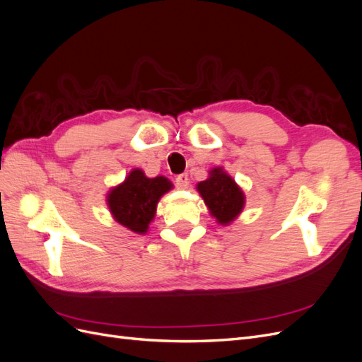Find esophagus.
Here are the masks:
<instances>
[{
  "instance_id": "esophagus-1",
  "label": "esophagus",
  "mask_w": 362,
  "mask_h": 362,
  "mask_svg": "<svg viewBox=\"0 0 362 362\" xmlns=\"http://www.w3.org/2000/svg\"><path fill=\"white\" fill-rule=\"evenodd\" d=\"M189 185V175L187 173H181L177 177V187L178 189H187Z\"/></svg>"
}]
</instances>
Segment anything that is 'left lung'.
<instances>
[{"instance_id":"obj_1","label":"left lung","mask_w":362,"mask_h":362,"mask_svg":"<svg viewBox=\"0 0 362 362\" xmlns=\"http://www.w3.org/2000/svg\"><path fill=\"white\" fill-rule=\"evenodd\" d=\"M196 189L218 225L228 226L242 214L246 204L245 193L223 168H213L208 178L198 182Z\"/></svg>"}]
</instances>
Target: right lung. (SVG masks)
Returning <instances> with one entry per match:
<instances>
[{
	"mask_svg": "<svg viewBox=\"0 0 362 362\" xmlns=\"http://www.w3.org/2000/svg\"><path fill=\"white\" fill-rule=\"evenodd\" d=\"M173 189L166 177L148 178L141 169H133L127 178L107 193V206L115 221L131 233L144 235L154 221L163 194Z\"/></svg>",
	"mask_w": 362,
	"mask_h": 362,
	"instance_id": "1",
	"label": "right lung"
}]
</instances>
